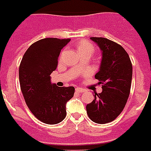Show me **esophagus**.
Here are the masks:
<instances>
[{"label": "esophagus", "mask_w": 151, "mask_h": 151, "mask_svg": "<svg viewBox=\"0 0 151 151\" xmlns=\"http://www.w3.org/2000/svg\"><path fill=\"white\" fill-rule=\"evenodd\" d=\"M76 91L78 93H83V92H85V90H84V89H83V88L77 87V88H76Z\"/></svg>", "instance_id": "esophagus-1"}]
</instances>
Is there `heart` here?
Returning <instances> with one entry per match:
<instances>
[{
	"label": "heart",
	"mask_w": 151,
	"mask_h": 151,
	"mask_svg": "<svg viewBox=\"0 0 151 151\" xmlns=\"http://www.w3.org/2000/svg\"><path fill=\"white\" fill-rule=\"evenodd\" d=\"M77 49L81 55L83 54H90L92 55L94 52V47L93 46L92 43L86 41V40H82L77 44Z\"/></svg>",
	"instance_id": "b5f03b06"
}]
</instances>
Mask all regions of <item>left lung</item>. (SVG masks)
Instances as JSON below:
<instances>
[{
  "mask_svg": "<svg viewBox=\"0 0 151 151\" xmlns=\"http://www.w3.org/2000/svg\"><path fill=\"white\" fill-rule=\"evenodd\" d=\"M101 50L102 58L95 79L102 86L101 93L86 105L93 122L105 124L114 121L125 108L132 83V66L129 56L119 43L103 37H90Z\"/></svg>",
  "mask_w": 151,
  "mask_h": 151,
  "instance_id": "8db88e82",
  "label": "left lung"
}]
</instances>
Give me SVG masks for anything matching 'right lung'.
<instances>
[{"label":"right lung","instance_id":"obj_1","mask_svg":"<svg viewBox=\"0 0 151 151\" xmlns=\"http://www.w3.org/2000/svg\"><path fill=\"white\" fill-rule=\"evenodd\" d=\"M70 39L45 38L28 48L19 66V82L29 109L40 121L55 125L66 116V104L75 88L51 83L50 74L57 68L61 49Z\"/></svg>","mask_w":151,"mask_h":151}]
</instances>
